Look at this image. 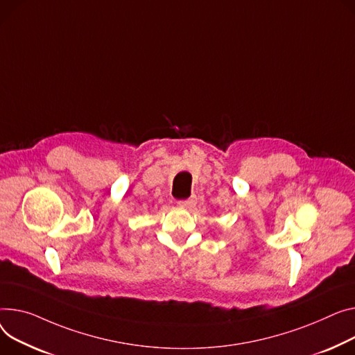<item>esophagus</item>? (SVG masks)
<instances>
[{
    "label": "esophagus",
    "mask_w": 355,
    "mask_h": 355,
    "mask_svg": "<svg viewBox=\"0 0 355 355\" xmlns=\"http://www.w3.org/2000/svg\"><path fill=\"white\" fill-rule=\"evenodd\" d=\"M196 204H197L196 197H191V198H188V200L178 201V205H180L181 208H185V209H190V208H193Z\"/></svg>",
    "instance_id": "esophagus-1"
}]
</instances>
